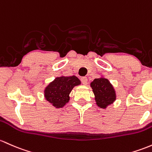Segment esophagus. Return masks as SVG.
Masks as SVG:
<instances>
[{
  "label": "esophagus",
  "mask_w": 152,
  "mask_h": 152,
  "mask_svg": "<svg viewBox=\"0 0 152 152\" xmlns=\"http://www.w3.org/2000/svg\"><path fill=\"white\" fill-rule=\"evenodd\" d=\"M87 81H88V79H87V78H86V77H85V76H84V77H81V83H82L83 84L86 85V84H87Z\"/></svg>",
  "instance_id": "obj_1"
}]
</instances>
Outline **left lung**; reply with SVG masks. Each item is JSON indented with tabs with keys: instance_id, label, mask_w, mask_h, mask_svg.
<instances>
[{
	"instance_id": "1",
	"label": "left lung",
	"mask_w": 152,
	"mask_h": 152,
	"mask_svg": "<svg viewBox=\"0 0 152 152\" xmlns=\"http://www.w3.org/2000/svg\"><path fill=\"white\" fill-rule=\"evenodd\" d=\"M91 87L95 95L96 104L101 108H106L115 100V92L110 83L104 78L95 79L91 83Z\"/></svg>"
}]
</instances>
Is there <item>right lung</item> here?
<instances>
[{
    "label": "right lung",
    "mask_w": 152,
    "mask_h": 152,
    "mask_svg": "<svg viewBox=\"0 0 152 152\" xmlns=\"http://www.w3.org/2000/svg\"><path fill=\"white\" fill-rule=\"evenodd\" d=\"M81 84L76 76H61L56 78L45 90L46 99L57 108L63 107L69 101L70 92L75 86Z\"/></svg>",
    "instance_id": "obj_1"
}]
</instances>
